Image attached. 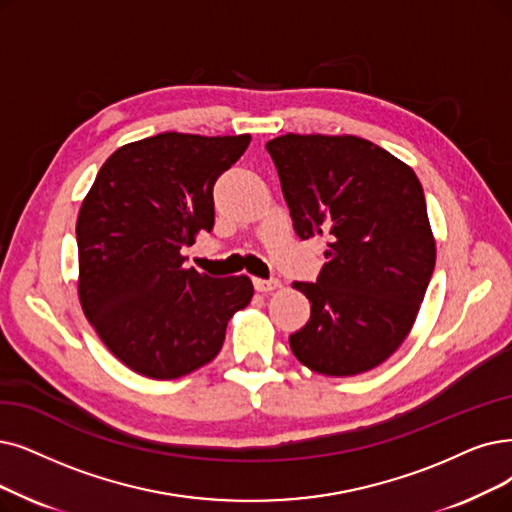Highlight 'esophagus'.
<instances>
[{"instance_id": "obj_1", "label": "esophagus", "mask_w": 512, "mask_h": 512, "mask_svg": "<svg viewBox=\"0 0 512 512\" xmlns=\"http://www.w3.org/2000/svg\"><path fill=\"white\" fill-rule=\"evenodd\" d=\"M254 288H256V292H271V290H275V288H279V279H275V277H271V279H254Z\"/></svg>"}]
</instances>
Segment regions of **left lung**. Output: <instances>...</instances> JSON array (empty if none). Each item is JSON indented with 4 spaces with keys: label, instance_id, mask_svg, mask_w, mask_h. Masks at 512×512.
Listing matches in <instances>:
<instances>
[{
    "label": "left lung",
    "instance_id": "obj_1",
    "mask_svg": "<svg viewBox=\"0 0 512 512\" xmlns=\"http://www.w3.org/2000/svg\"><path fill=\"white\" fill-rule=\"evenodd\" d=\"M300 239L325 237L315 283L294 288L311 319L290 336L300 363L355 376L410 334L435 269V241L418 176L357 136L285 134L267 145Z\"/></svg>",
    "mask_w": 512,
    "mask_h": 512
}]
</instances>
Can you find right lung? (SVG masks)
I'll list each match as a JSON object with an SVG mask.
<instances>
[{"label": "right lung", "mask_w": 512, "mask_h": 512, "mask_svg": "<svg viewBox=\"0 0 512 512\" xmlns=\"http://www.w3.org/2000/svg\"><path fill=\"white\" fill-rule=\"evenodd\" d=\"M252 136L163 132L117 149L77 216L79 300L130 370L172 380L212 361L252 281L210 277L180 254L214 229V185Z\"/></svg>", "instance_id": "add662e5"}]
</instances>
